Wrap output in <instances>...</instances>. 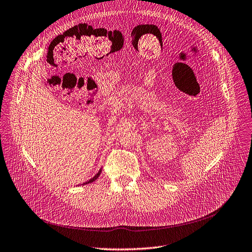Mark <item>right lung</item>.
I'll return each instance as SVG.
<instances>
[{"mask_svg": "<svg viewBox=\"0 0 252 252\" xmlns=\"http://www.w3.org/2000/svg\"><path fill=\"white\" fill-rule=\"evenodd\" d=\"M101 171H102V170H100V171H99V172H98V173H96V175H95V176H94V178H92V179H91V180H90V181H89V182H87V183H85V184H84V185H86V184H90V183H93V182H94V181H95V180H96V179H98V178H99V176H100V175H101Z\"/></svg>", "mask_w": 252, "mask_h": 252, "instance_id": "add662e5", "label": "right lung"}]
</instances>
